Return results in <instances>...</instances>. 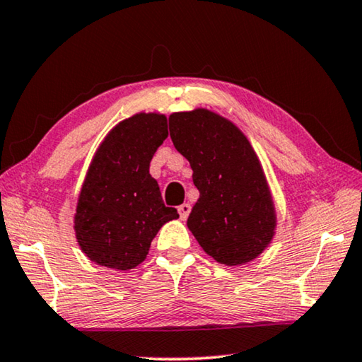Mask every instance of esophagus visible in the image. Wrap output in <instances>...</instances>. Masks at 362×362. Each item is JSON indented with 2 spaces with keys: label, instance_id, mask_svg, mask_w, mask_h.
<instances>
[{
  "label": "esophagus",
  "instance_id": "1",
  "mask_svg": "<svg viewBox=\"0 0 362 362\" xmlns=\"http://www.w3.org/2000/svg\"><path fill=\"white\" fill-rule=\"evenodd\" d=\"M189 211H192V206H189L188 203L179 206V216H180V218L185 220L189 216Z\"/></svg>",
  "mask_w": 362,
  "mask_h": 362
}]
</instances>
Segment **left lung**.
I'll list each match as a JSON object with an SVG mask.
<instances>
[{
	"mask_svg": "<svg viewBox=\"0 0 362 362\" xmlns=\"http://www.w3.org/2000/svg\"><path fill=\"white\" fill-rule=\"evenodd\" d=\"M199 198L187 226L207 255L228 267L257 259L276 233V207L260 159L235 122L207 108L169 116Z\"/></svg>",
	"mask_w": 362,
	"mask_h": 362,
	"instance_id": "8db88e82",
	"label": "left lung"
}]
</instances>
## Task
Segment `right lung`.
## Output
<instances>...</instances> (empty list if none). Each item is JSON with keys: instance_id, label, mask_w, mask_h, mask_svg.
<instances>
[{"instance_id": "right-lung-1", "label": "right lung", "mask_w": 362, "mask_h": 362, "mask_svg": "<svg viewBox=\"0 0 362 362\" xmlns=\"http://www.w3.org/2000/svg\"><path fill=\"white\" fill-rule=\"evenodd\" d=\"M166 137V115L140 112L118 122L95 150L73 217L78 246L90 262L118 272L136 268L161 226L179 218L150 175Z\"/></svg>"}]
</instances>
